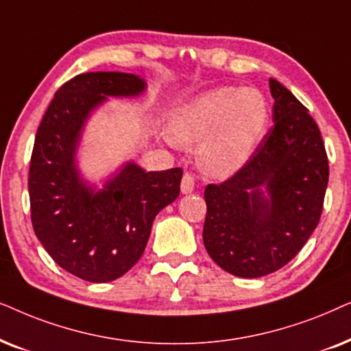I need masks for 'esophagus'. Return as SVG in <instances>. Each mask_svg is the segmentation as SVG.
<instances>
[{
	"label": "esophagus",
	"instance_id": "esophagus-1",
	"mask_svg": "<svg viewBox=\"0 0 351 351\" xmlns=\"http://www.w3.org/2000/svg\"><path fill=\"white\" fill-rule=\"evenodd\" d=\"M193 191H194V178H193V175L186 173V175L183 176V180H181V193L191 194Z\"/></svg>",
	"mask_w": 351,
	"mask_h": 351
}]
</instances>
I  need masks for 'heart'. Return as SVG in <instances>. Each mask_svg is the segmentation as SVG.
Listing matches in <instances>:
<instances>
[{
	"instance_id": "obj_1",
	"label": "heart",
	"mask_w": 351,
	"mask_h": 351,
	"mask_svg": "<svg viewBox=\"0 0 351 351\" xmlns=\"http://www.w3.org/2000/svg\"><path fill=\"white\" fill-rule=\"evenodd\" d=\"M269 106L252 86H218L194 96L170 115L168 141L195 146L200 168L224 178L249 162L269 125Z\"/></svg>"
}]
</instances>
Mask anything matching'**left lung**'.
Segmentation results:
<instances>
[{
  "mask_svg": "<svg viewBox=\"0 0 351 351\" xmlns=\"http://www.w3.org/2000/svg\"><path fill=\"white\" fill-rule=\"evenodd\" d=\"M273 128L249 162L221 184H208L204 245L237 278H261L287 265L319 223L329 163L306 107L274 78Z\"/></svg>",
  "mask_w": 351,
  "mask_h": 351,
  "instance_id": "8db88e82",
  "label": "left lung"
}]
</instances>
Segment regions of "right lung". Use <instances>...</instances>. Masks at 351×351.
Listing matches in <instances>:
<instances>
[{"mask_svg": "<svg viewBox=\"0 0 351 351\" xmlns=\"http://www.w3.org/2000/svg\"><path fill=\"white\" fill-rule=\"evenodd\" d=\"M146 88L134 73H82L59 88L36 132L29 176L35 234L60 268L85 281L109 282L132 269L154 218L180 195L181 168L147 171L127 160L96 183L78 163L93 114L109 97H138Z\"/></svg>", "mask_w": 351, "mask_h": 351, "instance_id": "right-lung-1", "label": "right lung"}]
</instances>
